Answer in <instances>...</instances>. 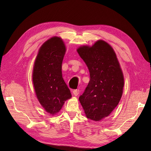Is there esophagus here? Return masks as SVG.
<instances>
[{"label": "esophagus", "instance_id": "obj_1", "mask_svg": "<svg viewBox=\"0 0 151 151\" xmlns=\"http://www.w3.org/2000/svg\"><path fill=\"white\" fill-rule=\"evenodd\" d=\"M73 94H74L75 96H78L79 94V90H78V89L74 90L73 91Z\"/></svg>", "mask_w": 151, "mask_h": 151}]
</instances>
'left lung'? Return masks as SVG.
<instances>
[{
	"instance_id": "left-lung-1",
	"label": "left lung",
	"mask_w": 151,
	"mask_h": 151,
	"mask_svg": "<svg viewBox=\"0 0 151 151\" xmlns=\"http://www.w3.org/2000/svg\"><path fill=\"white\" fill-rule=\"evenodd\" d=\"M88 66L90 81L79 101L87 118L99 121L109 116L119 103L124 78L116 53L108 43L98 40L92 47L77 50Z\"/></svg>"
}]
</instances>
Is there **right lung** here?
Listing matches in <instances>:
<instances>
[{
  "mask_svg": "<svg viewBox=\"0 0 151 151\" xmlns=\"http://www.w3.org/2000/svg\"><path fill=\"white\" fill-rule=\"evenodd\" d=\"M65 52L62 40L54 36L42 45L34 63L33 83L36 97L46 111L52 115L72 97L62 74Z\"/></svg>",
  "mask_w": 151,
  "mask_h": 151,
  "instance_id": "add662e5",
  "label": "right lung"
}]
</instances>
